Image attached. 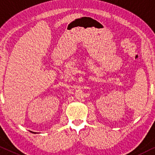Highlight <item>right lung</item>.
<instances>
[{"mask_svg": "<svg viewBox=\"0 0 155 155\" xmlns=\"http://www.w3.org/2000/svg\"><path fill=\"white\" fill-rule=\"evenodd\" d=\"M30 132H31V131H30ZM32 132V133H34V134H35V133H36V132Z\"/></svg>", "mask_w": 155, "mask_h": 155, "instance_id": "1", "label": "right lung"}]
</instances>
